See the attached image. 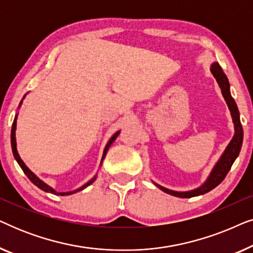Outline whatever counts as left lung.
I'll use <instances>...</instances> for the list:
<instances>
[{
    "mask_svg": "<svg viewBox=\"0 0 253 253\" xmlns=\"http://www.w3.org/2000/svg\"><path fill=\"white\" fill-rule=\"evenodd\" d=\"M211 72L214 76V78L216 79L217 84H219L221 88V93H222L224 100H226L228 108L230 110L231 119H233L234 127H235V134L233 139L230 140L229 145H228L226 150L221 155L219 161L216 162V165L214 166V168L211 171L209 178L206 179V182L204 183L203 185H200L199 188L195 190H190V191H172V190H169L167 188H164V186L157 184L159 189L162 190V191L168 193V195L179 197V198H191V197H197L200 195H205L211 190H213L215 186L220 184L221 182L223 181L224 177H226L228 171L230 170L231 166H233L234 161L236 160V158L240 154L242 143H243V127H242L241 120H240V112H238L237 105L233 99V96L230 94V85L229 82H228L227 76L224 75L222 69H221L220 64L217 62H214V63L211 65Z\"/></svg>",
    "mask_w": 253,
    "mask_h": 253,
    "instance_id": "1",
    "label": "left lung"
}]
</instances>
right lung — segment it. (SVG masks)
I'll list each match as a JSON object with an SVG mask.
<instances>
[{
    "mask_svg": "<svg viewBox=\"0 0 253 253\" xmlns=\"http://www.w3.org/2000/svg\"><path fill=\"white\" fill-rule=\"evenodd\" d=\"M24 98H25V96H24ZM24 98H23V99H24ZM22 102H23V100H22V101H20V103H19V107H20V105H22ZM16 126H17V115L15 116V120H13L12 127H11V148H12L13 157H15L16 161L18 162V165L20 166V168L23 169V171L25 172V175L27 176V177L30 178V181L32 182L34 185H37L38 188L41 189V190H43V191H46V192H50V193H53V195H57V196H69V195H72V193H76L77 191H82L83 189H85L86 186L91 185L92 183L95 181L96 175H95L94 177H93V178L89 179V181H88L87 183H86V184H84L83 186H81V188L77 189V190H74V191H70V192H57V191H55V190H54L53 188H51V186H49L48 184H46V183H44V182L41 181V179H40L39 177H37V176L34 175L33 172L31 171L29 168L26 167V165L24 164V161L22 160V159H20L19 154H18V152H17V144H16ZM119 134H120V131H117L116 133H114V134H113V137L110 138L108 143H107L106 147H105V150H103V154H102V159H101V164H102L103 159H105V157H106L107 151L109 150L110 145H112V144L114 143V140L116 139V138H117V136H119Z\"/></svg>",
    "mask_w": 253,
    "mask_h": 253,
    "instance_id": "obj_1",
    "label": "right lung"
}]
</instances>
